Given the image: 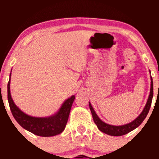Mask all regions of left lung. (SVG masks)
Returning <instances> with one entry per match:
<instances>
[{
	"instance_id": "1",
	"label": "left lung",
	"mask_w": 159,
	"mask_h": 159,
	"mask_svg": "<svg viewBox=\"0 0 159 159\" xmlns=\"http://www.w3.org/2000/svg\"><path fill=\"white\" fill-rule=\"evenodd\" d=\"M151 80H152V81H151L150 93H149V98L148 100H147V105H146L145 107H144L143 111H142L141 114L139 115V116H138L134 121L129 124H126V125H120V126H115V125H108V124L104 123V122L102 121V120L98 118V116L96 115V112H95L90 102H89V106H90V109L91 111V113H92L94 123H96V125H97L98 129H99L101 132L105 133V134H108V135L121 136L127 134V133L132 132V130H134V129H136L137 127L139 126L140 124L142 123V122H143L144 119L146 118V116H147V114H148L149 108H150L151 107V104H152L153 96V82L152 78H151Z\"/></svg>"
}]
</instances>
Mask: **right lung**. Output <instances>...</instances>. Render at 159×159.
Instances as JSON below:
<instances>
[{"mask_svg":"<svg viewBox=\"0 0 159 159\" xmlns=\"http://www.w3.org/2000/svg\"><path fill=\"white\" fill-rule=\"evenodd\" d=\"M10 81L7 84V98L10 108L14 118L18 123L24 129L33 134L42 137H51L59 134L64 130L67 123L71 107L75 99V96H72L63 102L60 111L55 115L49 117H33L24 114L14 104L11 98L10 90Z\"/></svg>","mask_w":159,"mask_h":159,"instance_id":"add662e5","label":"right lung"}]
</instances>
